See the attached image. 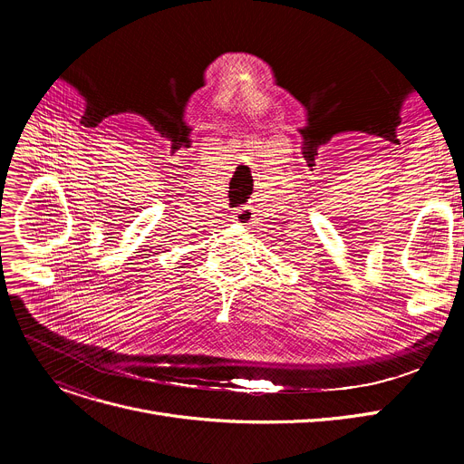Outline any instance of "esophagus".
<instances>
[{"label":"esophagus","mask_w":464,"mask_h":464,"mask_svg":"<svg viewBox=\"0 0 464 464\" xmlns=\"http://www.w3.org/2000/svg\"><path fill=\"white\" fill-rule=\"evenodd\" d=\"M252 219H254V208L252 207H242V208H237L233 212V222H237V224L248 226V224H252Z\"/></svg>","instance_id":"34e87169"}]
</instances>
